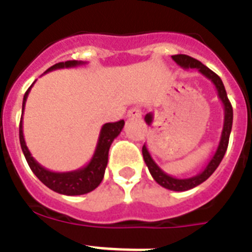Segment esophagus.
<instances>
[{
    "mask_svg": "<svg viewBox=\"0 0 252 252\" xmlns=\"http://www.w3.org/2000/svg\"><path fill=\"white\" fill-rule=\"evenodd\" d=\"M141 110L138 108V107H133V108H130L129 111H128V114H126V116L129 119H140L141 118Z\"/></svg>",
    "mask_w": 252,
    "mask_h": 252,
    "instance_id": "34e87169",
    "label": "esophagus"
}]
</instances>
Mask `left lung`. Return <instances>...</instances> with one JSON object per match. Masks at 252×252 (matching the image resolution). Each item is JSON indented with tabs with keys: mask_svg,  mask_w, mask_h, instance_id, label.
<instances>
[{
	"mask_svg": "<svg viewBox=\"0 0 252 252\" xmlns=\"http://www.w3.org/2000/svg\"><path fill=\"white\" fill-rule=\"evenodd\" d=\"M171 57L172 60L175 61L180 68L196 69V70L199 73H201L204 77H207L208 80L215 85L220 100H221L223 104V126L222 132H221V137H220L219 146H217V149H216L213 157L209 159V162L207 163L205 168H204L201 172H199L197 175L191 176V178H184V179L168 175L167 172L163 171V170L154 162V159L152 158V156H150L149 150H148L145 144L142 146L144 161H145L146 166L149 168V171L150 174H152V176H153V179L156 180L159 186L167 188V189L182 192L197 187L199 184L205 182V180L215 172L216 168L219 167L220 163H221L223 156L226 153L227 144H229V137H230L231 126H233V107H231L230 102H229V99H227L226 90H225V86H223L222 81H221V78H220L215 72H212L211 69L208 68V66H205L204 64H201L199 60H196L193 57L187 56V55H175V56ZM145 122L148 126H150V124L153 123V114H152V112L146 114Z\"/></svg>",
	"mask_w": 252,
	"mask_h": 252,
	"instance_id": "1",
	"label": "left lung"
}]
</instances>
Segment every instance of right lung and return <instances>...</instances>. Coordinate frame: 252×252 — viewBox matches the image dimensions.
<instances>
[{
	"label": "right lung",
	"mask_w": 252,
	"mask_h": 252,
	"mask_svg": "<svg viewBox=\"0 0 252 252\" xmlns=\"http://www.w3.org/2000/svg\"><path fill=\"white\" fill-rule=\"evenodd\" d=\"M84 64H86V63L77 60L59 63V64H55L53 66H51L47 72H44V74L48 72H52V70H56V69L74 68V66H80V65ZM33 84L30 86V89L26 91L25 96H23L22 118L21 124H19V141H21V148L23 154H25L26 161H27L33 174L37 176V179L40 180L43 184H45L48 188H51L52 191L61 193V195L68 196L89 193V192H91L93 189L98 187L100 182H102L103 176H104V171H106L107 162H108V150H110L111 144L114 142L115 138L118 137L123 128H124V120H120V122L116 123H106L102 126L94 154H93L90 162L87 165H85L84 167L66 172L51 171L48 168L43 167L31 156L29 148L26 145L25 136H23V112H25L26 100H27L29 93L31 90V87L33 86Z\"/></svg>",
	"instance_id": "add662e5"
}]
</instances>
